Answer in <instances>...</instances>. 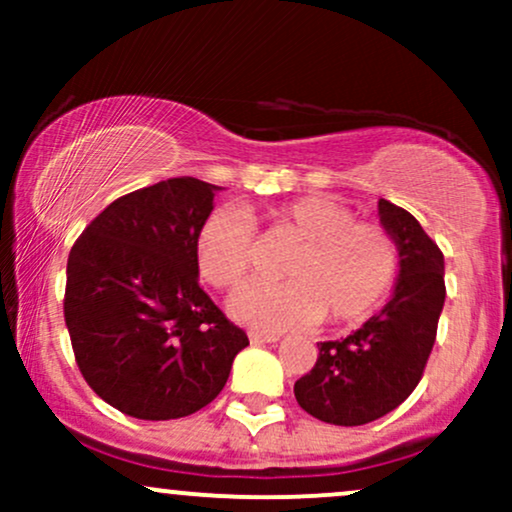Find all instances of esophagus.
<instances>
[{
  "instance_id": "34e87169",
  "label": "esophagus",
  "mask_w": 512,
  "mask_h": 512,
  "mask_svg": "<svg viewBox=\"0 0 512 512\" xmlns=\"http://www.w3.org/2000/svg\"><path fill=\"white\" fill-rule=\"evenodd\" d=\"M248 337L252 344H269V342H276V339H279L276 334H264V332H250Z\"/></svg>"
}]
</instances>
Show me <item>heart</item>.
I'll return each mask as SVG.
<instances>
[{
  "label": "heart",
  "mask_w": 512,
  "mask_h": 512,
  "mask_svg": "<svg viewBox=\"0 0 512 512\" xmlns=\"http://www.w3.org/2000/svg\"><path fill=\"white\" fill-rule=\"evenodd\" d=\"M274 233L298 245L281 272L284 281H252L231 298L238 320L257 330L279 332L313 325H356L390 296L399 274L395 238L380 223L330 197H298L269 211ZM199 276L214 289H236L255 264V226L240 209H214L195 238Z\"/></svg>",
  "instance_id": "b5f03b06"
}]
</instances>
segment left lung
Masks as SVG:
<instances>
[{
  "instance_id": "left-lung-1",
  "label": "left lung",
  "mask_w": 512,
  "mask_h": 512,
  "mask_svg": "<svg viewBox=\"0 0 512 512\" xmlns=\"http://www.w3.org/2000/svg\"><path fill=\"white\" fill-rule=\"evenodd\" d=\"M380 223L395 238V293L361 330L320 342L310 373L296 380L301 409L334 426H363L390 414L419 385L445 303L443 252L407 209L380 199Z\"/></svg>"
}]
</instances>
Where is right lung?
<instances>
[{"mask_svg": "<svg viewBox=\"0 0 512 512\" xmlns=\"http://www.w3.org/2000/svg\"><path fill=\"white\" fill-rule=\"evenodd\" d=\"M216 190L170 178L129 192L69 252L64 322L76 366L98 397L134 419L207 407L248 346L197 281L195 238Z\"/></svg>", "mask_w": 512, "mask_h": 512, "instance_id": "1", "label": "right lung"}]
</instances>
